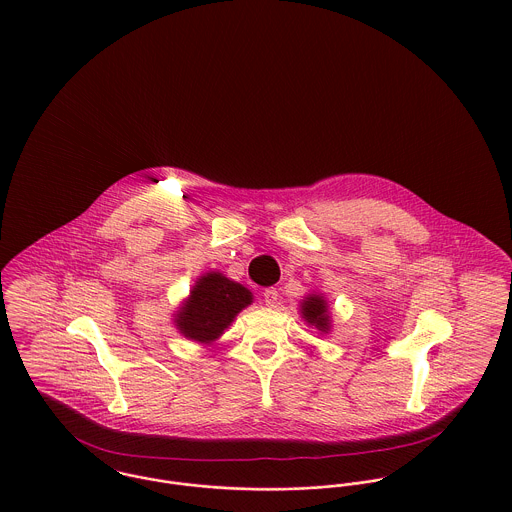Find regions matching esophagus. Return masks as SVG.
Listing matches in <instances>:
<instances>
[{"mask_svg": "<svg viewBox=\"0 0 512 512\" xmlns=\"http://www.w3.org/2000/svg\"><path fill=\"white\" fill-rule=\"evenodd\" d=\"M264 303H266L268 307H276V303H278V290H276V288H268V290L264 292Z\"/></svg>", "mask_w": 512, "mask_h": 512, "instance_id": "esophagus-1", "label": "esophagus"}]
</instances>
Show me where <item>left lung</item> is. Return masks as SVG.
<instances>
[{
	"instance_id": "8db88e82",
	"label": "left lung",
	"mask_w": 512,
	"mask_h": 512,
	"mask_svg": "<svg viewBox=\"0 0 512 512\" xmlns=\"http://www.w3.org/2000/svg\"><path fill=\"white\" fill-rule=\"evenodd\" d=\"M301 317L319 329L321 333H327L331 329V317H329V307L327 301L321 293H309L301 301Z\"/></svg>"
}]
</instances>
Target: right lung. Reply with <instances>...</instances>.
<instances>
[{
    "mask_svg": "<svg viewBox=\"0 0 512 512\" xmlns=\"http://www.w3.org/2000/svg\"><path fill=\"white\" fill-rule=\"evenodd\" d=\"M250 303V290L220 272H209L197 280L189 299L175 313V325L191 341L213 343Z\"/></svg>",
    "mask_w": 512,
    "mask_h": 512,
    "instance_id": "add662e5",
    "label": "right lung"
}]
</instances>
